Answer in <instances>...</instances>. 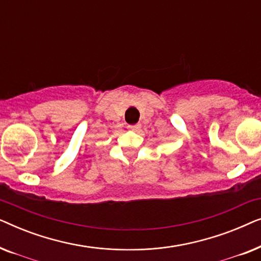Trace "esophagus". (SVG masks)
<instances>
[{"mask_svg":"<svg viewBox=\"0 0 261 261\" xmlns=\"http://www.w3.org/2000/svg\"><path fill=\"white\" fill-rule=\"evenodd\" d=\"M128 129L129 130H138V129H140V127H141V124L140 123H137V124H128Z\"/></svg>","mask_w":261,"mask_h":261,"instance_id":"1","label":"esophagus"}]
</instances>
